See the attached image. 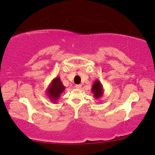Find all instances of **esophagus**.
<instances>
[{
	"mask_svg": "<svg viewBox=\"0 0 155 155\" xmlns=\"http://www.w3.org/2000/svg\"><path fill=\"white\" fill-rule=\"evenodd\" d=\"M75 87L77 88V89H81V85H76Z\"/></svg>",
	"mask_w": 155,
	"mask_h": 155,
	"instance_id": "obj_1",
	"label": "esophagus"
}]
</instances>
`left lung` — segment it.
<instances>
[{
    "label": "left lung",
    "mask_w": 155,
    "mask_h": 155,
    "mask_svg": "<svg viewBox=\"0 0 155 155\" xmlns=\"http://www.w3.org/2000/svg\"><path fill=\"white\" fill-rule=\"evenodd\" d=\"M91 91L94 94V97L97 99H99L104 94V89L103 87L102 83L100 82L99 79L95 81V82L93 83Z\"/></svg>",
    "instance_id": "8db88e82"
}]
</instances>
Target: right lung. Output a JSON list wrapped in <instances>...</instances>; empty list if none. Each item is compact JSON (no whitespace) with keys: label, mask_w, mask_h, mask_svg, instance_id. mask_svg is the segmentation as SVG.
<instances>
[{"label":"right lung","mask_w":155,"mask_h":155,"mask_svg":"<svg viewBox=\"0 0 155 155\" xmlns=\"http://www.w3.org/2000/svg\"><path fill=\"white\" fill-rule=\"evenodd\" d=\"M65 87L63 85L59 77H56L51 81L50 85L47 88V94L51 101L57 103L61 95L63 94Z\"/></svg>","instance_id":"obj_1"}]
</instances>
